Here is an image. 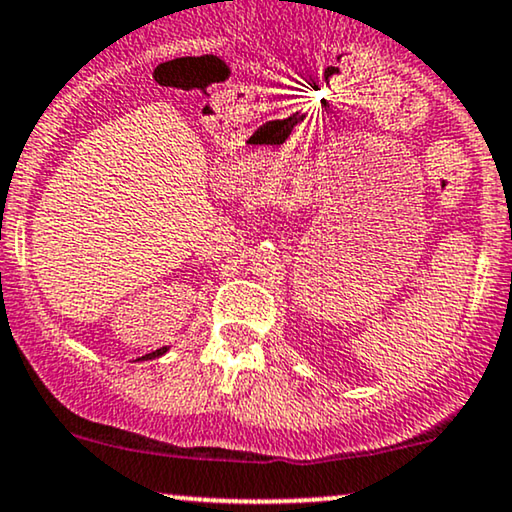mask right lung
I'll return each mask as SVG.
<instances>
[{"instance_id": "obj_1", "label": "right lung", "mask_w": 512, "mask_h": 512, "mask_svg": "<svg viewBox=\"0 0 512 512\" xmlns=\"http://www.w3.org/2000/svg\"><path fill=\"white\" fill-rule=\"evenodd\" d=\"M167 352V347H163V349H155V352H151V354H146V357H141V359H155V357H163V354Z\"/></svg>"}]
</instances>
